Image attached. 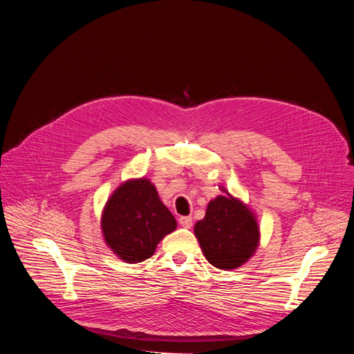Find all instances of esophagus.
I'll use <instances>...</instances> for the list:
<instances>
[{"mask_svg": "<svg viewBox=\"0 0 354 354\" xmlns=\"http://www.w3.org/2000/svg\"><path fill=\"white\" fill-rule=\"evenodd\" d=\"M179 224H180V227H183V228H190L192 224H193L192 217H187V216L179 217Z\"/></svg>", "mask_w": 354, "mask_h": 354, "instance_id": "esophagus-1", "label": "esophagus"}]
</instances>
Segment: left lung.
I'll list each match as a JSON object with an SVG mask.
<instances>
[{
  "label": "left lung",
  "mask_w": 354,
  "mask_h": 354,
  "mask_svg": "<svg viewBox=\"0 0 354 354\" xmlns=\"http://www.w3.org/2000/svg\"><path fill=\"white\" fill-rule=\"evenodd\" d=\"M220 189L225 194L209 201L205 218L194 224V235L209 263L234 270L257 254L261 228L254 210L224 186Z\"/></svg>",
  "instance_id": "1"
}]
</instances>
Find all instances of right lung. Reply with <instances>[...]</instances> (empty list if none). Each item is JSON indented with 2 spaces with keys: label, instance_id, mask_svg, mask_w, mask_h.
I'll use <instances>...</instances> for the list:
<instances>
[{
  "label": "right lung",
  "instance_id": "1",
  "mask_svg": "<svg viewBox=\"0 0 354 354\" xmlns=\"http://www.w3.org/2000/svg\"><path fill=\"white\" fill-rule=\"evenodd\" d=\"M178 224L148 178L120 183L104 206L100 230L113 254L126 263H140L156 254Z\"/></svg>",
  "mask_w": 354,
  "mask_h": 354
}]
</instances>
